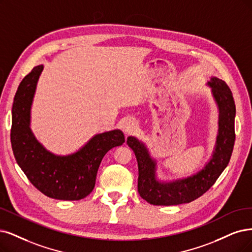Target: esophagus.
<instances>
[{
	"mask_svg": "<svg viewBox=\"0 0 252 252\" xmlns=\"http://www.w3.org/2000/svg\"><path fill=\"white\" fill-rule=\"evenodd\" d=\"M137 126H138L137 121L134 118L128 117L123 121V124H121V128H123V131L126 134H131L137 128Z\"/></svg>",
	"mask_w": 252,
	"mask_h": 252,
	"instance_id": "esophagus-1",
	"label": "esophagus"
}]
</instances>
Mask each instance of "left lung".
I'll return each mask as SVG.
<instances>
[{
  "mask_svg": "<svg viewBox=\"0 0 252 252\" xmlns=\"http://www.w3.org/2000/svg\"><path fill=\"white\" fill-rule=\"evenodd\" d=\"M218 111V133L212 157L202 168L187 178L164 182L157 178V160L145 143L128 136L126 143L138 162V192L154 206H174L188 203L200 197L215 184L226 168L235 144L236 106L232 93L224 81L212 77L207 83Z\"/></svg>",
  "mask_w": 252,
  "mask_h": 252,
  "instance_id": "obj_1",
  "label": "left lung"
}]
</instances>
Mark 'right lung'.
<instances>
[{
  "instance_id": "1",
  "label": "right lung",
  "mask_w": 252,
  "mask_h": 252,
  "mask_svg": "<svg viewBox=\"0 0 252 252\" xmlns=\"http://www.w3.org/2000/svg\"><path fill=\"white\" fill-rule=\"evenodd\" d=\"M43 65H37L17 88L12 107L11 145L15 160L27 178L46 196L59 200H80L95 185L104 156L125 142L118 128L93 136L79 151L66 156L51 153L31 129V108Z\"/></svg>"
}]
</instances>
